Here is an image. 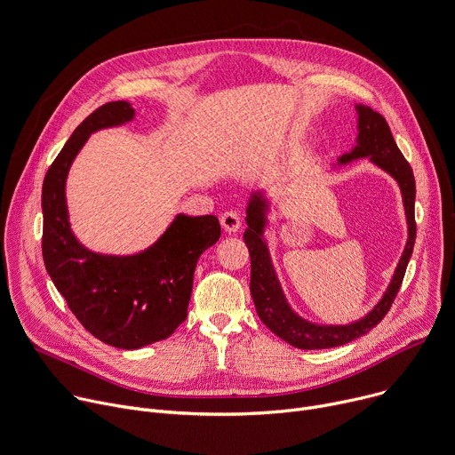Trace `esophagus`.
<instances>
[{"label":"esophagus","mask_w":455,"mask_h":455,"mask_svg":"<svg viewBox=\"0 0 455 455\" xmlns=\"http://www.w3.org/2000/svg\"><path fill=\"white\" fill-rule=\"evenodd\" d=\"M220 221H221V227H223L228 234H235V232L239 230V227H241V218H239V214L234 212V211H228V212L221 214Z\"/></svg>","instance_id":"esophagus-1"}]
</instances>
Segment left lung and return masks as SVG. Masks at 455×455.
<instances>
[{
    "mask_svg": "<svg viewBox=\"0 0 455 455\" xmlns=\"http://www.w3.org/2000/svg\"><path fill=\"white\" fill-rule=\"evenodd\" d=\"M357 114V136L355 145L338 157L332 169L345 167L357 159H368L378 169L387 172L395 180L401 197L403 209L406 218V243L403 254L397 261L394 275L383 292L381 299L371 307L363 317L343 323V324H323L310 321L299 315L292 305L288 303L283 284L277 277V270L274 267L268 239L265 235L270 221L268 214L272 212L274 203L268 199L267 190H256L251 194L249 203H246V230L243 239L249 246L251 254V294L256 305V312L259 319L272 330V332L301 350H319V348H334L347 345L364 334H368L390 310L392 301L403 283L406 265L410 261L411 251H414L416 241V218H414V204H416V180L411 174L408 161L403 157L401 150L395 145V140L390 132L387 119L371 110L366 105H354Z\"/></svg>",
    "mask_w": 455,
    "mask_h": 455,
    "instance_id": "obj_1",
    "label": "left lung"
}]
</instances>
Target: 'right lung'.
Masks as SVG:
<instances>
[{
	"label": "right lung",
	"instance_id": "add662e5",
	"mask_svg": "<svg viewBox=\"0 0 455 455\" xmlns=\"http://www.w3.org/2000/svg\"><path fill=\"white\" fill-rule=\"evenodd\" d=\"M129 101H110L72 132L44 181V261L68 308L100 341L136 350L167 339L187 319L199 256L216 244V216L178 214L150 246L134 254H101L81 243L67 204V178L91 134L134 121Z\"/></svg>",
	"mask_w": 455,
	"mask_h": 455
}]
</instances>
